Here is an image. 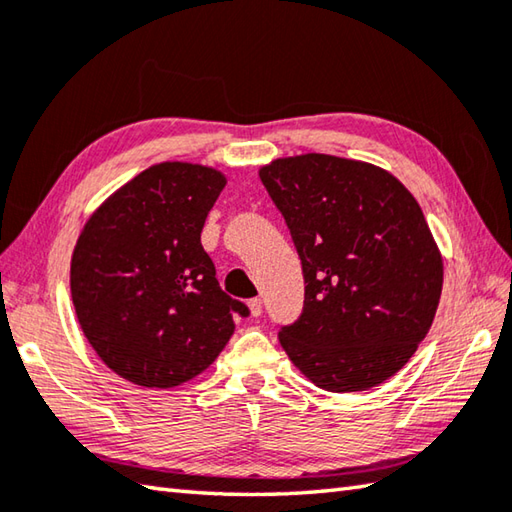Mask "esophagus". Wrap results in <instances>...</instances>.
Returning a JSON list of instances; mask_svg holds the SVG:
<instances>
[{
    "mask_svg": "<svg viewBox=\"0 0 512 512\" xmlns=\"http://www.w3.org/2000/svg\"><path fill=\"white\" fill-rule=\"evenodd\" d=\"M248 308H250V315H253V317H259V315H262V299H259V297L250 299V302H248Z\"/></svg>",
    "mask_w": 512,
    "mask_h": 512,
    "instance_id": "1",
    "label": "esophagus"
}]
</instances>
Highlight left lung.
Segmentation results:
<instances>
[{
	"mask_svg": "<svg viewBox=\"0 0 512 512\" xmlns=\"http://www.w3.org/2000/svg\"><path fill=\"white\" fill-rule=\"evenodd\" d=\"M259 179L302 259L306 299L279 342L330 393L384 384L433 324L444 259L417 199L375 164L335 155L279 157Z\"/></svg>",
	"mask_w": 512,
	"mask_h": 512,
	"instance_id": "1",
	"label": "left lung"
}]
</instances>
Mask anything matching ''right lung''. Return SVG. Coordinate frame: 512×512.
Returning a JSON list of instances; mask_svg holds the SVG:
<instances>
[{
	"label": "right lung",
	"mask_w": 512,
	"mask_h": 512,
	"mask_svg": "<svg viewBox=\"0 0 512 512\" xmlns=\"http://www.w3.org/2000/svg\"><path fill=\"white\" fill-rule=\"evenodd\" d=\"M222 170L153 164L86 219L70 257L77 322L97 357L126 382L175 388L215 362L248 315L215 277L202 246Z\"/></svg>",
	"instance_id": "add662e5"
}]
</instances>
